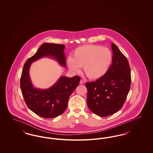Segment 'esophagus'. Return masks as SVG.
I'll use <instances>...</instances> for the list:
<instances>
[{
	"label": "esophagus",
	"instance_id": "1",
	"mask_svg": "<svg viewBox=\"0 0 153 153\" xmlns=\"http://www.w3.org/2000/svg\"><path fill=\"white\" fill-rule=\"evenodd\" d=\"M84 83V81H83L82 80H80V84H83Z\"/></svg>",
	"mask_w": 153,
	"mask_h": 153
}]
</instances>
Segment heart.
Returning a JSON list of instances; mask_svg holds the SVG:
<instances>
[{
    "mask_svg": "<svg viewBox=\"0 0 153 153\" xmlns=\"http://www.w3.org/2000/svg\"><path fill=\"white\" fill-rule=\"evenodd\" d=\"M73 57L67 59V65L73 72H79L83 66L88 78L97 80L104 76L109 70L112 60L111 51L99 45H87L76 49Z\"/></svg>",
    "mask_w": 153,
    "mask_h": 153,
    "instance_id": "obj_1",
    "label": "heart"
}]
</instances>
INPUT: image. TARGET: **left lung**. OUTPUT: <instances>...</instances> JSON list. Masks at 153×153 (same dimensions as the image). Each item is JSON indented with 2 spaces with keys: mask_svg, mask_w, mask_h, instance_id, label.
<instances>
[{
  "mask_svg": "<svg viewBox=\"0 0 153 153\" xmlns=\"http://www.w3.org/2000/svg\"><path fill=\"white\" fill-rule=\"evenodd\" d=\"M112 65L102 78L87 82V104L96 115L105 117L120 109L131 86V71L128 61L117 45L111 44Z\"/></svg>",
  "mask_w": 153,
  "mask_h": 153,
  "instance_id": "obj_1",
  "label": "left lung"
}]
</instances>
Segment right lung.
<instances>
[{
    "label": "right lung",
    "instance_id": "1",
    "mask_svg": "<svg viewBox=\"0 0 153 153\" xmlns=\"http://www.w3.org/2000/svg\"><path fill=\"white\" fill-rule=\"evenodd\" d=\"M65 46L60 44H42L36 53L25 62L22 70L20 87L27 106L37 115L44 118H53L65 111L70 95L79 85L80 77L61 76L56 83L47 89H36L30 79V67L32 62L44 57H51L65 67Z\"/></svg>",
    "mask_w": 153,
    "mask_h": 153
}]
</instances>
